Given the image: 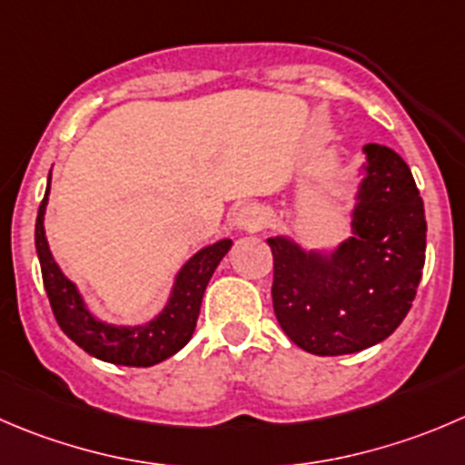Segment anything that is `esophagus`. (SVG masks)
<instances>
[{"instance_id":"esophagus-1","label":"esophagus","mask_w":465,"mask_h":465,"mask_svg":"<svg viewBox=\"0 0 465 465\" xmlns=\"http://www.w3.org/2000/svg\"><path fill=\"white\" fill-rule=\"evenodd\" d=\"M270 223V211L265 209L259 202H252V204H245L236 215V227L241 232H261L265 229V224Z\"/></svg>"}]
</instances>
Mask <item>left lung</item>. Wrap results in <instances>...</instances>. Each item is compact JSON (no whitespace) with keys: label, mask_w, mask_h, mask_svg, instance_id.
<instances>
[{"label":"left lung","mask_w":465,"mask_h":465,"mask_svg":"<svg viewBox=\"0 0 465 465\" xmlns=\"http://www.w3.org/2000/svg\"><path fill=\"white\" fill-rule=\"evenodd\" d=\"M363 152L352 238L327 256L268 238L274 315L295 345L318 357L361 352L389 338L425 268V204L411 170L391 147L371 143Z\"/></svg>","instance_id":"obj_1"}]
</instances>
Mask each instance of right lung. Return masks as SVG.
Here are the masks:
<instances>
[{
	"mask_svg": "<svg viewBox=\"0 0 465 465\" xmlns=\"http://www.w3.org/2000/svg\"><path fill=\"white\" fill-rule=\"evenodd\" d=\"M47 195L49 183L40 202L38 218H35V252H38L40 270H43L45 291H47L54 318L63 333L74 341L81 350H85L90 357L115 363V366L147 368L177 354L195 331L206 283L232 247V241L224 238L204 247L183 265L182 272L177 274L168 306L152 322L143 327H115V324L97 320L85 309L74 283L58 270L56 261L52 259L43 227Z\"/></svg>",
	"mask_w": 465,
	"mask_h": 465,
	"instance_id": "1",
	"label": "right lung"
}]
</instances>
